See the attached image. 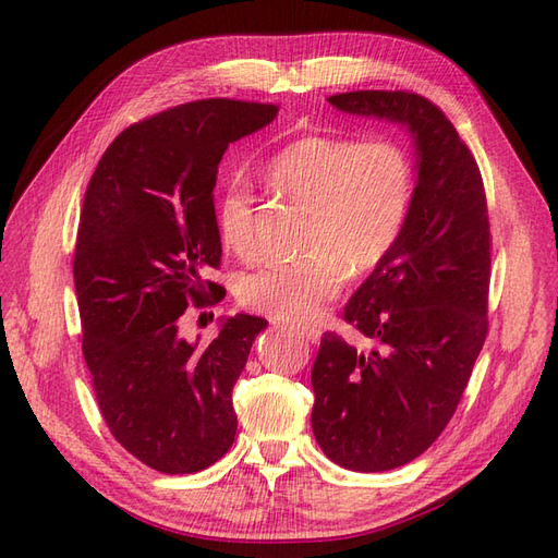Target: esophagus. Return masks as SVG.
I'll use <instances>...</instances> for the list:
<instances>
[{"instance_id": "esophagus-1", "label": "esophagus", "mask_w": 558, "mask_h": 558, "mask_svg": "<svg viewBox=\"0 0 558 558\" xmlns=\"http://www.w3.org/2000/svg\"><path fill=\"white\" fill-rule=\"evenodd\" d=\"M290 329H292L294 333H299L301 338L311 340V343H317V340H319V329H317V327H308V325H292Z\"/></svg>"}]
</instances>
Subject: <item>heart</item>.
I'll return each mask as SVG.
<instances>
[{
  "label": "heart",
  "mask_w": 558,
  "mask_h": 558,
  "mask_svg": "<svg viewBox=\"0 0 558 558\" xmlns=\"http://www.w3.org/2000/svg\"><path fill=\"white\" fill-rule=\"evenodd\" d=\"M266 178L308 208L305 253L245 274L236 294L266 317L308 319L338 294L348 268L354 276L371 274L397 250L415 199L417 165L401 138L313 132L268 157ZM218 229L231 253L257 255V194L243 178L222 190Z\"/></svg>",
  "instance_id": "heart-1"
}]
</instances>
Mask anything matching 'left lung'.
I'll list each match as a JSON object with an SVG mask.
<instances>
[{
    "mask_svg": "<svg viewBox=\"0 0 558 558\" xmlns=\"http://www.w3.org/2000/svg\"><path fill=\"white\" fill-rule=\"evenodd\" d=\"M340 111L408 124L417 190L401 243L359 287L313 364V434L331 461L383 473L417 459L452 420L489 331L492 231L473 153L434 101L408 89L333 95Z\"/></svg>",
    "mask_w": 558,
    "mask_h": 558,
    "instance_id": "1",
    "label": "left lung"
}]
</instances>
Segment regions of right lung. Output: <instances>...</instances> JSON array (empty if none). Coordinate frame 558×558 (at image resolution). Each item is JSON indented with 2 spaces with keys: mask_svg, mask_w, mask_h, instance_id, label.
Returning a JSON list of instances; mask_svg holds the SVG:
<instances>
[{
  "mask_svg": "<svg viewBox=\"0 0 558 558\" xmlns=\"http://www.w3.org/2000/svg\"><path fill=\"white\" fill-rule=\"evenodd\" d=\"M276 113L218 97L148 116L113 138L85 190L74 250L83 356L113 438L159 473H199L236 436L231 391L266 319L229 317L206 348L178 329L187 305L227 294L206 278L222 259L220 159Z\"/></svg>",
  "mask_w": 558,
  "mask_h": 558,
  "instance_id": "obj_1",
  "label": "right lung"
}]
</instances>
